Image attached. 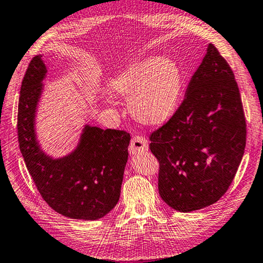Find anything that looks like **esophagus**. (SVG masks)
Masks as SVG:
<instances>
[{
    "label": "esophagus",
    "mask_w": 263,
    "mask_h": 263,
    "mask_svg": "<svg viewBox=\"0 0 263 263\" xmlns=\"http://www.w3.org/2000/svg\"><path fill=\"white\" fill-rule=\"evenodd\" d=\"M147 149H148V140L145 137L136 136L132 138L131 144L128 146V151H130L131 154L146 152Z\"/></svg>",
    "instance_id": "obj_1"
}]
</instances>
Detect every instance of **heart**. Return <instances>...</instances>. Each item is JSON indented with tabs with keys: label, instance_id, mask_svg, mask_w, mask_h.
I'll use <instances>...</instances> for the list:
<instances>
[{
	"label": "heart",
	"instance_id": "1",
	"mask_svg": "<svg viewBox=\"0 0 263 263\" xmlns=\"http://www.w3.org/2000/svg\"><path fill=\"white\" fill-rule=\"evenodd\" d=\"M183 79L177 63L160 56L133 64L110 82L112 94L130 101L131 111L138 121L160 125L177 109Z\"/></svg>",
	"mask_w": 263,
	"mask_h": 263
}]
</instances>
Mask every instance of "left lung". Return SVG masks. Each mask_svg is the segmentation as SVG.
I'll list each match as a JSON object with an SVG mask.
<instances>
[{"instance_id": "left-lung-1", "label": "left lung", "mask_w": 263, "mask_h": 263, "mask_svg": "<svg viewBox=\"0 0 263 263\" xmlns=\"http://www.w3.org/2000/svg\"><path fill=\"white\" fill-rule=\"evenodd\" d=\"M159 161V192L178 212L204 208L231 185L246 146V119L235 74L209 44L185 99L149 136Z\"/></svg>"}]
</instances>
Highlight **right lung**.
I'll return each mask as SVG.
<instances>
[{"mask_svg": "<svg viewBox=\"0 0 263 263\" xmlns=\"http://www.w3.org/2000/svg\"><path fill=\"white\" fill-rule=\"evenodd\" d=\"M41 55L32 59L18 102L19 149L42 199L63 216L94 221L116 206L121 195L130 133L86 125L79 145L68 156L51 159L37 144L34 118L47 73Z\"/></svg>", "mask_w": 263, "mask_h": 263, "instance_id": "obj_1", "label": "right lung"}]
</instances>
